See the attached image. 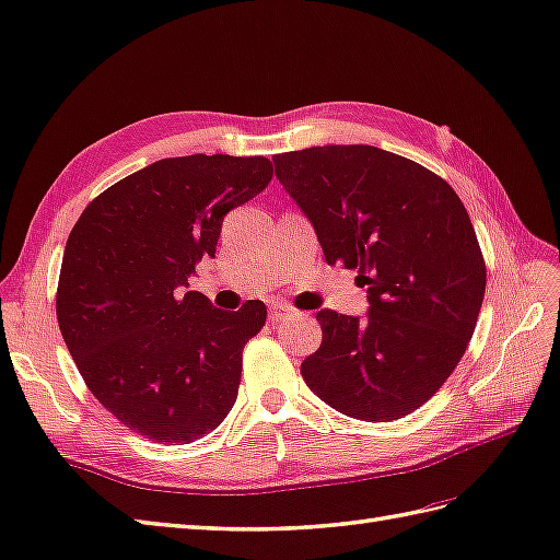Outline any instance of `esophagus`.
<instances>
[{
	"instance_id": "esophagus-1",
	"label": "esophagus",
	"mask_w": 560,
	"mask_h": 560,
	"mask_svg": "<svg viewBox=\"0 0 560 560\" xmlns=\"http://www.w3.org/2000/svg\"><path fill=\"white\" fill-rule=\"evenodd\" d=\"M291 312H293V307L281 303V301L269 303V319H271V322H279V319H283L285 315H291Z\"/></svg>"
}]
</instances>
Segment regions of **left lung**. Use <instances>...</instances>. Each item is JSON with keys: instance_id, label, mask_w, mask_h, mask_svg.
I'll return each instance as SVG.
<instances>
[{"instance_id": "1", "label": "left lung", "mask_w": 560, "mask_h": 560, "mask_svg": "<svg viewBox=\"0 0 560 560\" xmlns=\"http://www.w3.org/2000/svg\"><path fill=\"white\" fill-rule=\"evenodd\" d=\"M275 174L324 259L358 269L365 317L319 310L322 346L301 365L327 406L368 422L418 410L456 370L485 301L472 221L444 178L374 145L277 154Z\"/></svg>"}]
</instances>
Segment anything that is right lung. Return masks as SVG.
I'll use <instances>...</instances> for the list:
<instances>
[{"mask_svg": "<svg viewBox=\"0 0 560 560\" xmlns=\"http://www.w3.org/2000/svg\"><path fill=\"white\" fill-rule=\"evenodd\" d=\"M271 180L267 158L188 154L121 178L63 248L57 319L78 372L116 420L160 444L217 429L238 396L243 346L267 307L219 310L188 291L221 221Z\"/></svg>", "mask_w": 560, "mask_h": 560, "instance_id": "obj_1", "label": "right lung"}]
</instances>
